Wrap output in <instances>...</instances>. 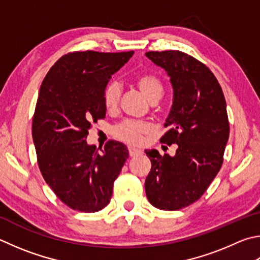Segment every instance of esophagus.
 <instances>
[{
  "label": "esophagus",
  "mask_w": 260,
  "mask_h": 260,
  "mask_svg": "<svg viewBox=\"0 0 260 260\" xmlns=\"http://www.w3.org/2000/svg\"><path fill=\"white\" fill-rule=\"evenodd\" d=\"M128 152H129L131 157H136V155H140L141 153H142V151L136 149V148H133V146H131V148L128 149Z\"/></svg>",
  "instance_id": "1"
}]
</instances>
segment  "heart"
<instances>
[{
  "mask_svg": "<svg viewBox=\"0 0 260 260\" xmlns=\"http://www.w3.org/2000/svg\"><path fill=\"white\" fill-rule=\"evenodd\" d=\"M135 85L138 86L144 96L151 102H155L161 98L164 93V84L157 75L144 74L135 79ZM121 88L119 83L111 81L107 84L103 92V102L107 110H115L119 103ZM150 132V126L144 121L127 119L121 121L114 127L112 133L117 139L124 141L129 144H139L142 142L143 136Z\"/></svg>",
  "mask_w": 260,
  "mask_h": 260,
  "instance_id": "obj_1",
  "label": "heart"
}]
</instances>
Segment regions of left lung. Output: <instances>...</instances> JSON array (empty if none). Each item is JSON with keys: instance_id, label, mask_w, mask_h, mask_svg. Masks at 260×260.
Instances as JSON below:
<instances>
[{"instance_id": "obj_1", "label": "left lung", "mask_w": 260, "mask_h": 260, "mask_svg": "<svg viewBox=\"0 0 260 260\" xmlns=\"http://www.w3.org/2000/svg\"><path fill=\"white\" fill-rule=\"evenodd\" d=\"M145 55L171 77L173 106L160 142L177 144L174 157L145 150L151 160L145 193L155 208L178 210L200 199L223 165L230 135L226 101L215 75L193 56L176 50Z\"/></svg>"}]
</instances>
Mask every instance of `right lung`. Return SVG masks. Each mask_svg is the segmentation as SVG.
Returning <instances> with one entry per match:
<instances>
[{"label": "right lung", "instance_id": "right-lung-1", "mask_svg": "<svg viewBox=\"0 0 260 260\" xmlns=\"http://www.w3.org/2000/svg\"><path fill=\"white\" fill-rule=\"evenodd\" d=\"M134 51L70 52L52 66L41 85L31 133L45 182L69 208L95 212L109 204L128 150L108 141L99 153L86 138L106 117L103 92Z\"/></svg>", "mask_w": 260, "mask_h": 260}]
</instances>
